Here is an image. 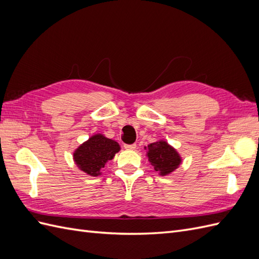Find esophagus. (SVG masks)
<instances>
[{"label":"esophagus","instance_id":"34e87169","mask_svg":"<svg viewBox=\"0 0 259 259\" xmlns=\"http://www.w3.org/2000/svg\"><path fill=\"white\" fill-rule=\"evenodd\" d=\"M124 148L127 149V150H134V149L136 148V145L135 144H132V145H124Z\"/></svg>","mask_w":259,"mask_h":259}]
</instances>
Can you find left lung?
<instances>
[{"mask_svg": "<svg viewBox=\"0 0 259 259\" xmlns=\"http://www.w3.org/2000/svg\"><path fill=\"white\" fill-rule=\"evenodd\" d=\"M147 150L148 161L150 162L154 170L161 176H166L174 171L180 163L183 162L182 156L174 147L168 145L165 140L152 143L145 147Z\"/></svg>", "mask_w": 259, "mask_h": 259, "instance_id": "obj_1", "label": "left lung"}]
</instances>
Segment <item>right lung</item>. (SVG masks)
Returning <instances> with one entry per match:
<instances>
[{
	"label": "right lung",
	"instance_id": "add662e5",
	"mask_svg": "<svg viewBox=\"0 0 259 259\" xmlns=\"http://www.w3.org/2000/svg\"><path fill=\"white\" fill-rule=\"evenodd\" d=\"M120 150V145L115 140L103 134H95L75 149L73 160L85 174L96 177L101 175V168Z\"/></svg>",
	"mask_w": 259,
	"mask_h": 259
}]
</instances>
